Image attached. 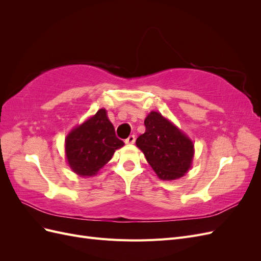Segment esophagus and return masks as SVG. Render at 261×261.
I'll list each match as a JSON object with an SVG mask.
<instances>
[{"mask_svg": "<svg viewBox=\"0 0 261 261\" xmlns=\"http://www.w3.org/2000/svg\"><path fill=\"white\" fill-rule=\"evenodd\" d=\"M135 135H130L127 139H125V143L126 144H128V145H132V144H134L135 143Z\"/></svg>", "mask_w": 261, "mask_h": 261, "instance_id": "34e87169", "label": "esophagus"}]
</instances>
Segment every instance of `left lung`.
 <instances>
[{"mask_svg": "<svg viewBox=\"0 0 261 261\" xmlns=\"http://www.w3.org/2000/svg\"><path fill=\"white\" fill-rule=\"evenodd\" d=\"M146 132L137 140L148 163L163 180L183 176L194 158L193 141L158 112H150L145 120Z\"/></svg>", "mask_w": 261, "mask_h": 261, "instance_id": "obj_1", "label": "left lung"}]
</instances>
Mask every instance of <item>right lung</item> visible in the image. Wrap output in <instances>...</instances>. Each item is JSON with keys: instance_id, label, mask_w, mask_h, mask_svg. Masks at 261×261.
<instances>
[{"instance_id": "obj_1", "label": "right lung", "mask_w": 261, "mask_h": 261, "mask_svg": "<svg viewBox=\"0 0 261 261\" xmlns=\"http://www.w3.org/2000/svg\"><path fill=\"white\" fill-rule=\"evenodd\" d=\"M124 143L115 135L105 109L70 132L65 139L66 159L76 174L93 176Z\"/></svg>"}]
</instances>
